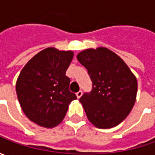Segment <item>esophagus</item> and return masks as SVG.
<instances>
[{
    "label": "esophagus",
    "instance_id": "34e87169",
    "mask_svg": "<svg viewBox=\"0 0 155 155\" xmlns=\"http://www.w3.org/2000/svg\"><path fill=\"white\" fill-rule=\"evenodd\" d=\"M76 95H77V97H78V98H80L81 97H82V95H83V92H82V91H78V92L76 93Z\"/></svg>",
    "mask_w": 155,
    "mask_h": 155
}]
</instances>
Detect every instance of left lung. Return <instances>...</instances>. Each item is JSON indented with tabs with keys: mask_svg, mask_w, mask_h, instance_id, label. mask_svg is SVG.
<instances>
[{
	"mask_svg": "<svg viewBox=\"0 0 155 155\" xmlns=\"http://www.w3.org/2000/svg\"><path fill=\"white\" fill-rule=\"evenodd\" d=\"M77 58L87 69L92 90L79 99L89 121L98 128L117 126L134 107L137 80L126 63L105 47L87 49Z\"/></svg>",
	"mask_w": 155,
	"mask_h": 155,
	"instance_id": "1",
	"label": "left lung"
}]
</instances>
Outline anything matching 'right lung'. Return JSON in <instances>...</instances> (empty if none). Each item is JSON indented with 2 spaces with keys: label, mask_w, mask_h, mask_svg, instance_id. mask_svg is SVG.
Returning <instances> with one entry per match:
<instances>
[{
  "label": "right lung",
  "mask_w": 155,
  "mask_h": 155,
  "mask_svg": "<svg viewBox=\"0 0 155 155\" xmlns=\"http://www.w3.org/2000/svg\"><path fill=\"white\" fill-rule=\"evenodd\" d=\"M71 51L48 47L31 58L16 82L19 103L27 118L45 128L62 122L68 104L77 99L71 92V79L65 76L73 58Z\"/></svg>",
  "instance_id": "obj_1"
}]
</instances>
